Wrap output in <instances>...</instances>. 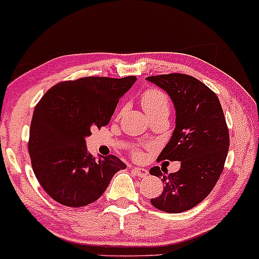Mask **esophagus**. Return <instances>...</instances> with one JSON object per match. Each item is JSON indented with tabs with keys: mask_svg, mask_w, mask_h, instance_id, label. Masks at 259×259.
<instances>
[{
	"mask_svg": "<svg viewBox=\"0 0 259 259\" xmlns=\"http://www.w3.org/2000/svg\"><path fill=\"white\" fill-rule=\"evenodd\" d=\"M132 172L134 175H137L138 177H140V179L146 177L147 175H149V171L146 169H144V167H136V166H132Z\"/></svg>",
	"mask_w": 259,
	"mask_h": 259,
	"instance_id": "esophagus-1",
	"label": "esophagus"
}]
</instances>
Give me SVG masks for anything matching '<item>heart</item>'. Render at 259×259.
Masks as SVG:
<instances>
[{
  "label": "heart",
  "mask_w": 259,
  "mask_h": 259,
  "mask_svg": "<svg viewBox=\"0 0 259 259\" xmlns=\"http://www.w3.org/2000/svg\"><path fill=\"white\" fill-rule=\"evenodd\" d=\"M142 106L151 119L159 115H167L170 113L169 97L164 92L156 88L146 89L142 94ZM134 154H138L137 150H133Z\"/></svg>",
  "instance_id": "obj_1"
}]
</instances>
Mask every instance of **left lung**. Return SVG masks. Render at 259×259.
Returning <instances> with one entry per match:
<instances>
[{
	"label": "left lung",
	"mask_w": 259,
	"mask_h": 259,
	"mask_svg": "<svg viewBox=\"0 0 259 259\" xmlns=\"http://www.w3.org/2000/svg\"><path fill=\"white\" fill-rule=\"evenodd\" d=\"M169 94L176 109V127L157 160H179L181 169L165 175L159 166L150 170L162 179L163 193L151 199L166 213L191 209L213 190L224 170L230 134L217 94L195 77L167 73L146 77Z\"/></svg>",
	"instance_id": "obj_1"
}]
</instances>
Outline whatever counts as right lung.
<instances>
[{
  "mask_svg": "<svg viewBox=\"0 0 259 259\" xmlns=\"http://www.w3.org/2000/svg\"><path fill=\"white\" fill-rule=\"evenodd\" d=\"M137 80L82 77L64 80L45 93L33 113L28 152L36 180L57 202L83 207L105 193L126 164L109 154L95 159L85 138L93 127L107 126L123 94Z\"/></svg>",
  "mask_w": 259,
  "mask_h": 259,
  "instance_id": "right-lung-1",
  "label": "right lung"
}]
</instances>
